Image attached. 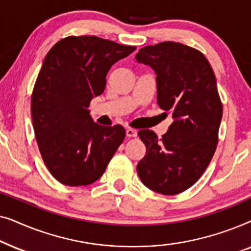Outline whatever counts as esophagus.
<instances>
[{
	"mask_svg": "<svg viewBox=\"0 0 251 251\" xmlns=\"http://www.w3.org/2000/svg\"><path fill=\"white\" fill-rule=\"evenodd\" d=\"M126 137H128V138H133V137H137V130L132 129V128H126Z\"/></svg>",
	"mask_w": 251,
	"mask_h": 251,
	"instance_id": "34e87169",
	"label": "esophagus"
}]
</instances>
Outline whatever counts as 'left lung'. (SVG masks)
Listing matches in <instances>:
<instances>
[{
	"label": "left lung",
	"instance_id": "1",
	"mask_svg": "<svg viewBox=\"0 0 251 251\" xmlns=\"http://www.w3.org/2000/svg\"><path fill=\"white\" fill-rule=\"evenodd\" d=\"M136 59L155 71L157 105L174 118L162 138L139 130L146 154L137 173L150 190L179 194L197 183L217 147L223 104L215 73L201 51L171 41L142 48Z\"/></svg>",
	"mask_w": 251,
	"mask_h": 251
}]
</instances>
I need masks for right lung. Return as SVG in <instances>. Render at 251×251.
<instances>
[{"label": "right lung", "instance_id": "obj_1", "mask_svg": "<svg viewBox=\"0 0 251 251\" xmlns=\"http://www.w3.org/2000/svg\"><path fill=\"white\" fill-rule=\"evenodd\" d=\"M135 50L83 35L61 39L47 53L32 92V119L41 156L59 183H95L122 144L125 128L94 122L88 107L104 92L109 68Z\"/></svg>", "mask_w": 251, "mask_h": 251}]
</instances>
